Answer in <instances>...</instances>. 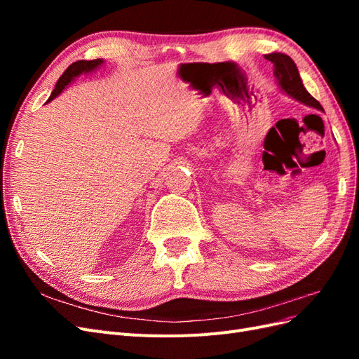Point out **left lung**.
Returning <instances> with one entry per match:
<instances>
[{"label": "left lung", "mask_w": 359, "mask_h": 359, "mask_svg": "<svg viewBox=\"0 0 359 359\" xmlns=\"http://www.w3.org/2000/svg\"><path fill=\"white\" fill-rule=\"evenodd\" d=\"M265 60L274 64V76L281 91L292 97V99L298 100L299 103L314 107V109L323 111L320 103L306 90V86H304L301 81L299 72L297 69V64L293 62L290 57L280 52H273L265 55Z\"/></svg>", "instance_id": "8db88e82"}]
</instances>
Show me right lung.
<instances>
[{
	"label": "right lung",
	"mask_w": 359,
	"mask_h": 359,
	"mask_svg": "<svg viewBox=\"0 0 359 359\" xmlns=\"http://www.w3.org/2000/svg\"><path fill=\"white\" fill-rule=\"evenodd\" d=\"M103 62H104V61H103L102 58L91 60V61L81 60V61L73 62L72 66H69L67 70L64 72L61 78L58 79V82H57V85H55V90L52 91V94H50V97H49L46 103H49L50 100L55 99L57 95H60V94L62 93V90L66 88V86H67L72 81H74L76 78H78V76H81L82 73H91V72L97 70V69H99V67L102 66Z\"/></svg>",
	"instance_id": "add662e5"
}]
</instances>
